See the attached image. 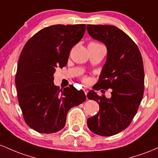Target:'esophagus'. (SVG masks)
Wrapping results in <instances>:
<instances>
[{
  "instance_id": "1",
  "label": "esophagus",
  "mask_w": 158,
  "mask_h": 158,
  "mask_svg": "<svg viewBox=\"0 0 158 158\" xmlns=\"http://www.w3.org/2000/svg\"><path fill=\"white\" fill-rule=\"evenodd\" d=\"M83 90H84V93H85V95H86V94L88 93V89L86 88V87H84V89H83Z\"/></svg>"
}]
</instances>
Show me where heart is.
Segmentation results:
<instances>
[{
    "mask_svg": "<svg viewBox=\"0 0 158 158\" xmlns=\"http://www.w3.org/2000/svg\"><path fill=\"white\" fill-rule=\"evenodd\" d=\"M89 45H99L98 43H96V42H91V43L89 44ZM82 81H84V83H86L89 81V77H86V76H84V77H82Z\"/></svg>",
    "mask_w": 158,
    "mask_h": 158,
    "instance_id": "obj_1",
    "label": "heart"
}]
</instances>
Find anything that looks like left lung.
Segmentation results:
<instances>
[{
	"mask_svg": "<svg viewBox=\"0 0 158 158\" xmlns=\"http://www.w3.org/2000/svg\"><path fill=\"white\" fill-rule=\"evenodd\" d=\"M86 29L107 48V61L94 89H111L110 98L93 90L88 93L87 98L98 103L100 109L88 118L87 125L95 134L113 136L128 127L140 104L144 93L143 58L135 42L117 27L88 24Z\"/></svg>",
	"mask_w": 158,
	"mask_h": 158,
	"instance_id": "obj_1",
	"label": "left lung"
}]
</instances>
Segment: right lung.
<instances>
[{
	"instance_id": "right-lung-1",
	"label": "right lung",
	"mask_w": 158,
	"mask_h": 158,
	"mask_svg": "<svg viewBox=\"0 0 158 158\" xmlns=\"http://www.w3.org/2000/svg\"><path fill=\"white\" fill-rule=\"evenodd\" d=\"M86 25L56 24L43 28L26 42L15 74L18 101L27 125L42 134L63 129L72 107L86 100L83 90L54 85L58 66L66 65L71 49L84 36Z\"/></svg>"
}]
</instances>
